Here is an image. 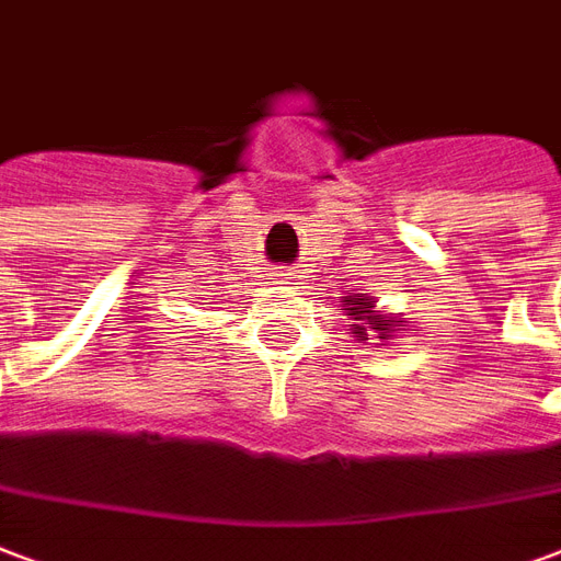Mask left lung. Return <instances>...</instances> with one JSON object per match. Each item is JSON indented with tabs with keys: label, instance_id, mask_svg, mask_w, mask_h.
<instances>
[{
	"label": "left lung",
	"instance_id": "left-lung-1",
	"mask_svg": "<svg viewBox=\"0 0 561 561\" xmlns=\"http://www.w3.org/2000/svg\"><path fill=\"white\" fill-rule=\"evenodd\" d=\"M344 302H351L354 309H351V314H356V321H371V330H389V323L380 321V314H371V302H365V300H344ZM354 330H359V339H365V327H356L354 323ZM383 339V335H380Z\"/></svg>",
	"mask_w": 561,
	"mask_h": 561
}]
</instances>
